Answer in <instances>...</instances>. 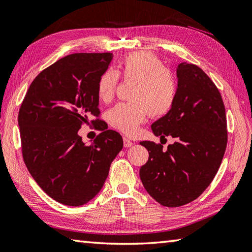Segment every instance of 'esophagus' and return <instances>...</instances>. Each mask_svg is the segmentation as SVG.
<instances>
[{
  "mask_svg": "<svg viewBox=\"0 0 252 252\" xmlns=\"http://www.w3.org/2000/svg\"><path fill=\"white\" fill-rule=\"evenodd\" d=\"M123 145H125V147H130L133 145V142L127 137H123Z\"/></svg>",
  "mask_w": 252,
  "mask_h": 252,
  "instance_id": "1",
  "label": "esophagus"
}]
</instances>
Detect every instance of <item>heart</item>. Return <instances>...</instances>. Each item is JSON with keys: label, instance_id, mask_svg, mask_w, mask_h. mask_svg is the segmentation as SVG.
I'll return each instance as SVG.
<instances>
[{"label": "heart", "instance_id": "1", "mask_svg": "<svg viewBox=\"0 0 252 252\" xmlns=\"http://www.w3.org/2000/svg\"><path fill=\"white\" fill-rule=\"evenodd\" d=\"M118 73L125 80L134 81L130 102L118 103L108 117L112 126L127 135L135 134L149 113L161 117L174 106L177 84L161 62L149 52H133L118 64ZM118 84V74L106 70L98 78L97 95L102 101L110 100Z\"/></svg>", "mask_w": 252, "mask_h": 252}]
</instances>
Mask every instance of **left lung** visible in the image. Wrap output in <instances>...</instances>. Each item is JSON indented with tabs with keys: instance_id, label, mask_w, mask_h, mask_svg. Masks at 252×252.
<instances>
[{
	"instance_id": "obj_1",
	"label": "left lung",
	"mask_w": 252,
	"mask_h": 252,
	"mask_svg": "<svg viewBox=\"0 0 252 252\" xmlns=\"http://www.w3.org/2000/svg\"><path fill=\"white\" fill-rule=\"evenodd\" d=\"M174 106L152 125L154 135L176 139L167 150L143 141L149 160L140 169L145 190L162 206L177 208L200 196L218 172L227 144L220 94L194 64H177Z\"/></svg>"
}]
</instances>
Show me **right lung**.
Segmentation results:
<instances>
[{
  "label": "right lung",
  "instance_id": "1",
  "mask_svg": "<svg viewBox=\"0 0 252 252\" xmlns=\"http://www.w3.org/2000/svg\"><path fill=\"white\" fill-rule=\"evenodd\" d=\"M111 60L108 52L60 59L38 74L19 109L27 169L49 196L64 205L80 206L95 198L123 147L119 133L99 125L102 132L90 145L78 135L83 123L99 115L97 82Z\"/></svg>",
  "mask_w": 252,
  "mask_h": 252
}]
</instances>
